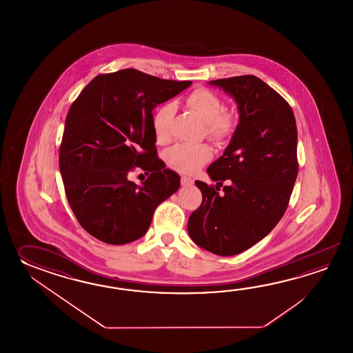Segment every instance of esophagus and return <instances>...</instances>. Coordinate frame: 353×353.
<instances>
[{
	"mask_svg": "<svg viewBox=\"0 0 353 353\" xmlns=\"http://www.w3.org/2000/svg\"><path fill=\"white\" fill-rule=\"evenodd\" d=\"M180 183H181L183 187H188V185H193L194 180L190 179V178H188V176H181V178H180Z\"/></svg>",
	"mask_w": 353,
	"mask_h": 353,
	"instance_id": "34e87169",
	"label": "esophagus"
}]
</instances>
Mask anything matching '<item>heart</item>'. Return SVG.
Instances as JSON below:
<instances>
[{
	"label": "heart",
	"mask_w": 353,
	"mask_h": 353,
	"mask_svg": "<svg viewBox=\"0 0 353 353\" xmlns=\"http://www.w3.org/2000/svg\"><path fill=\"white\" fill-rule=\"evenodd\" d=\"M188 110L204 122V134L210 141L225 143L234 131L236 119L230 111L222 110V99L207 88H196L185 98ZM174 116V105L165 103L158 107L151 117V128L159 143L170 140V125ZM212 159V150L205 143L188 145L178 143L166 152V164L175 172L194 174Z\"/></svg>",
	"instance_id": "obj_1"
}]
</instances>
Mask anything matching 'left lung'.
I'll return each mask as SVG.
<instances>
[{
    "mask_svg": "<svg viewBox=\"0 0 353 353\" xmlns=\"http://www.w3.org/2000/svg\"><path fill=\"white\" fill-rule=\"evenodd\" d=\"M239 105V125L210 179L230 180L219 194L216 185L195 180L202 204L188 221V233L199 248L232 256L252 248L284 216L298 176V130L284 98L255 75L210 81Z\"/></svg>",
    "mask_w": 353,
    "mask_h": 353,
    "instance_id": "8db88e82",
    "label": "left lung"
}]
</instances>
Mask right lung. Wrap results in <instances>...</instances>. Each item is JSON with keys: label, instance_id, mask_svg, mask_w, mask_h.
<instances>
[{"label": "right lung", "instance_id": "add662e5", "mask_svg": "<svg viewBox=\"0 0 353 353\" xmlns=\"http://www.w3.org/2000/svg\"><path fill=\"white\" fill-rule=\"evenodd\" d=\"M190 84L128 68L97 75L70 105L60 174L75 218L97 240H139L159 204L179 189V175L158 158L151 117L157 105ZM136 167L150 174L141 186L128 180Z\"/></svg>", "mask_w": 353, "mask_h": 353}]
</instances>
